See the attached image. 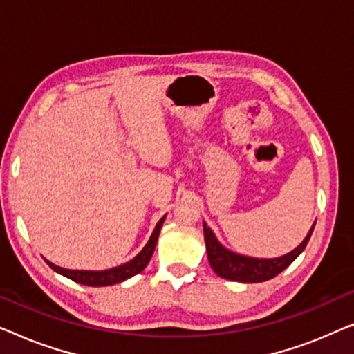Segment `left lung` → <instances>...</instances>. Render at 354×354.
Returning <instances> with one entry per match:
<instances>
[{"label": "left lung", "instance_id": "obj_1", "mask_svg": "<svg viewBox=\"0 0 354 354\" xmlns=\"http://www.w3.org/2000/svg\"><path fill=\"white\" fill-rule=\"evenodd\" d=\"M203 229H205V240H206V251L207 259H209L211 268L214 272L222 279L234 280V282H245V283H256V282H266V280L274 279L282 270L288 268L295 259L298 258L299 253L306 248L309 239H311L314 225L309 230L306 239L303 243L295 248L292 253L282 256V258L274 259H258V258H248V256H241L232 251L225 250L219 241L216 240L212 230L203 222Z\"/></svg>", "mask_w": 354, "mask_h": 354}]
</instances>
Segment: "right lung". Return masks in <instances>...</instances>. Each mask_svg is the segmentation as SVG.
Masks as SVG:
<instances>
[{
    "label": "right lung",
    "instance_id": "obj_1",
    "mask_svg": "<svg viewBox=\"0 0 354 354\" xmlns=\"http://www.w3.org/2000/svg\"><path fill=\"white\" fill-rule=\"evenodd\" d=\"M164 219H166V216H164L162 219L156 224V229H154L151 239H149L147 246H145V248L140 251L132 261L119 266V268H113L108 270H96L95 272V270H69V269L59 268V266H55L53 263H50V261H46V263L53 270H56V272L64 275V277L74 280L77 283L88 285V287H104V285L119 283L125 279L132 277L135 274L142 272V270L147 268V264L149 263V259H151L153 256V251L156 248L159 230H161Z\"/></svg>",
    "mask_w": 354,
    "mask_h": 354
}]
</instances>
